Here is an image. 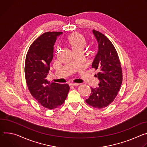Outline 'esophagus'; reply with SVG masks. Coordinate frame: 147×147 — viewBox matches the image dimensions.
Wrapping results in <instances>:
<instances>
[{"label":"esophagus","instance_id":"1","mask_svg":"<svg viewBox=\"0 0 147 147\" xmlns=\"http://www.w3.org/2000/svg\"><path fill=\"white\" fill-rule=\"evenodd\" d=\"M79 84H74V83H71L69 84V85L70 86H78Z\"/></svg>","mask_w":147,"mask_h":147}]
</instances>
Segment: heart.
<instances>
[{
	"label": "heart",
	"instance_id": "obj_1",
	"mask_svg": "<svg viewBox=\"0 0 147 147\" xmlns=\"http://www.w3.org/2000/svg\"><path fill=\"white\" fill-rule=\"evenodd\" d=\"M67 42L71 47L73 51L78 50L83 51L86 44L85 38L82 34L78 33V32L73 33L68 36Z\"/></svg>",
	"mask_w": 147,
	"mask_h": 147
}]
</instances>
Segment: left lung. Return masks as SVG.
<instances>
[{
	"label": "left lung",
	"instance_id": "1",
	"mask_svg": "<svg viewBox=\"0 0 147 147\" xmlns=\"http://www.w3.org/2000/svg\"><path fill=\"white\" fill-rule=\"evenodd\" d=\"M93 33L98 42V51L92 68L99 71L95 76L100 82L97 88H91L92 93L86 102L94 108L103 109L109 105L117 95L123 75L117 53L111 42L99 31L93 30Z\"/></svg>",
	"mask_w": 147,
	"mask_h": 147
}]
</instances>
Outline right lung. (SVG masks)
<instances>
[{
    "label": "right lung",
    "instance_id": "obj_1",
    "mask_svg": "<svg viewBox=\"0 0 147 147\" xmlns=\"http://www.w3.org/2000/svg\"><path fill=\"white\" fill-rule=\"evenodd\" d=\"M62 32H47L30 45L25 62V77L31 95L42 106L53 109L62 105L69 90L68 84L47 79L54 56V45Z\"/></svg>",
    "mask_w": 147,
    "mask_h": 147
}]
</instances>
